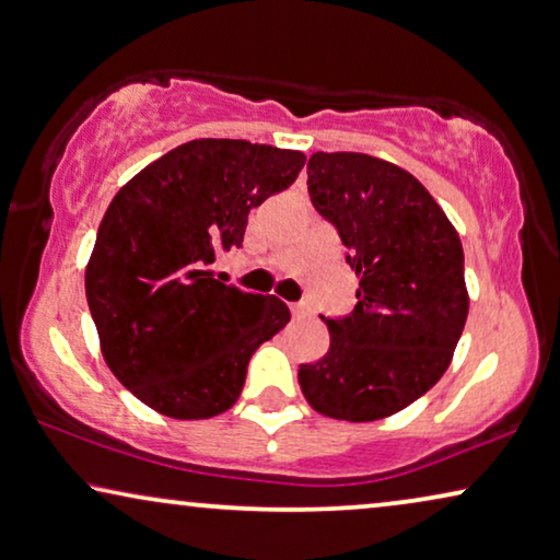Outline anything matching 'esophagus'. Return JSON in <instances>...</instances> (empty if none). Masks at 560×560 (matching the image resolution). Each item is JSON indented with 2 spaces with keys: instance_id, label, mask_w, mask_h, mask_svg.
<instances>
[{
  "instance_id": "esophagus-1",
  "label": "esophagus",
  "mask_w": 560,
  "mask_h": 560,
  "mask_svg": "<svg viewBox=\"0 0 560 560\" xmlns=\"http://www.w3.org/2000/svg\"><path fill=\"white\" fill-rule=\"evenodd\" d=\"M290 313H293V318H303V315L307 313V307L303 303H293L290 305Z\"/></svg>"
}]
</instances>
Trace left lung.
<instances>
[{
    "mask_svg": "<svg viewBox=\"0 0 560 560\" xmlns=\"http://www.w3.org/2000/svg\"><path fill=\"white\" fill-rule=\"evenodd\" d=\"M307 191L343 240L359 305L323 318L328 353L300 366V388L323 417H392L455 355L469 311L459 234L419 179L369 153H313Z\"/></svg>",
    "mask_w": 560,
    "mask_h": 560,
    "instance_id": "1",
    "label": "left lung"
}]
</instances>
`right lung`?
Returning <instances> with one entry per match:
<instances>
[{
  "mask_svg": "<svg viewBox=\"0 0 560 560\" xmlns=\"http://www.w3.org/2000/svg\"><path fill=\"white\" fill-rule=\"evenodd\" d=\"M305 153L234 139L182 143L120 186L85 267L101 353L145 407L209 419L234 407L249 355L288 326L280 298L207 270L240 247L249 209L288 189Z\"/></svg>",
  "mask_w": 560,
  "mask_h": 560,
  "instance_id": "1",
  "label": "right lung"
}]
</instances>
